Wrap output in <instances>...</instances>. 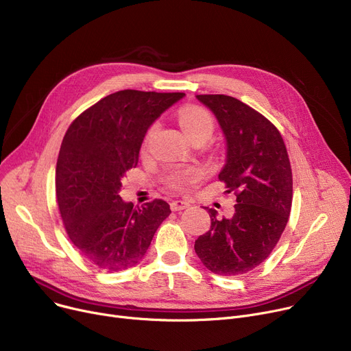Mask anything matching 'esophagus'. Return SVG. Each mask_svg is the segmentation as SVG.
I'll use <instances>...</instances> for the list:
<instances>
[{
	"label": "esophagus",
	"mask_w": 351,
	"mask_h": 351,
	"mask_svg": "<svg viewBox=\"0 0 351 351\" xmlns=\"http://www.w3.org/2000/svg\"><path fill=\"white\" fill-rule=\"evenodd\" d=\"M186 208H189V202H185V200H172L171 202V209L173 210V212H176V210H182V209H186Z\"/></svg>",
	"instance_id": "1"
}]
</instances>
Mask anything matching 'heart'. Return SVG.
Masks as SVG:
<instances>
[{"instance_id":"1","label":"heart","mask_w":351,"mask_h":351,"mask_svg":"<svg viewBox=\"0 0 351 351\" xmlns=\"http://www.w3.org/2000/svg\"><path fill=\"white\" fill-rule=\"evenodd\" d=\"M178 121L179 125L182 126L183 132L186 134V136L189 139L195 138V136H210L213 132V118L212 115L208 112V110L197 108V106H185L179 110L178 115ZM152 134V131L149 132V135ZM200 178V171L196 168H188V169H180V171H175L171 176H169V182L171 185L173 186H182L183 183H189V182H195Z\"/></svg>"}]
</instances>
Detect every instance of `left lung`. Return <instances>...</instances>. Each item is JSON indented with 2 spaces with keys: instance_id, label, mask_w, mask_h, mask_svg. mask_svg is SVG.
Returning <instances> with one entry per match:
<instances>
[{
  "instance_id": "left-lung-1",
  "label": "left lung",
  "mask_w": 351,
  "mask_h": 351,
  "mask_svg": "<svg viewBox=\"0 0 351 351\" xmlns=\"http://www.w3.org/2000/svg\"><path fill=\"white\" fill-rule=\"evenodd\" d=\"M209 108L226 141L219 179L234 192L232 217L209 209L210 229L195 241L200 262L220 276L243 274L270 254L287 225L293 180L280 132L257 110L228 95H196Z\"/></svg>"
}]
</instances>
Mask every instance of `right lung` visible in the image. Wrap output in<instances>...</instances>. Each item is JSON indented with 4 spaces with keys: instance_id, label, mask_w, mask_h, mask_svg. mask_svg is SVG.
I'll use <instances>...</instances> for the list:
<instances>
[{
    "instance_id": "obj_1",
    "label": "right lung",
    "mask_w": 351,
    "mask_h": 351,
    "mask_svg": "<svg viewBox=\"0 0 351 351\" xmlns=\"http://www.w3.org/2000/svg\"><path fill=\"white\" fill-rule=\"evenodd\" d=\"M185 97L125 89L71 123L57 162V200L66 233L89 262L108 271L135 266L171 208L162 199L134 208L119 196L136 168L147 129Z\"/></svg>"
}]
</instances>
